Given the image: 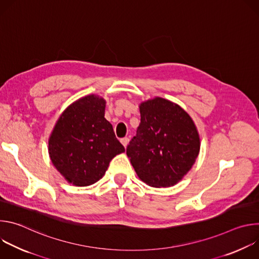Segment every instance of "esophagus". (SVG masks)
Segmentation results:
<instances>
[{"label": "esophagus", "instance_id": "esophagus-1", "mask_svg": "<svg viewBox=\"0 0 259 259\" xmlns=\"http://www.w3.org/2000/svg\"><path fill=\"white\" fill-rule=\"evenodd\" d=\"M121 143L124 145V147H127V145H128V143H129V138H128V137L122 138V139H121Z\"/></svg>", "mask_w": 259, "mask_h": 259}]
</instances>
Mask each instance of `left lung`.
I'll return each mask as SVG.
<instances>
[{"label": "left lung", "mask_w": 259, "mask_h": 259, "mask_svg": "<svg viewBox=\"0 0 259 259\" xmlns=\"http://www.w3.org/2000/svg\"><path fill=\"white\" fill-rule=\"evenodd\" d=\"M140 124L126 154L140 180L169 188L187 175L200 152V135L178 104L155 97L139 104Z\"/></svg>", "instance_id": "left-lung-1"}]
</instances>
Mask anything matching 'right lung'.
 <instances>
[{"mask_svg": "<svg viewBox=\"0 0 259 259\" xmlns=\"http://www.w3.org/2000/svg\"><path fill=\"white\" fill-rule=\"evenodd\" d=\"M106 101L95 94L69 104L50 134L52 164L76 187H88L103 177L109 162L125 152L114 129L104 118Z\"/></svg>", "mask_w": 259, "mask_h": 259, "instance_id": "1", "label": "right lung"}]
</instances>
